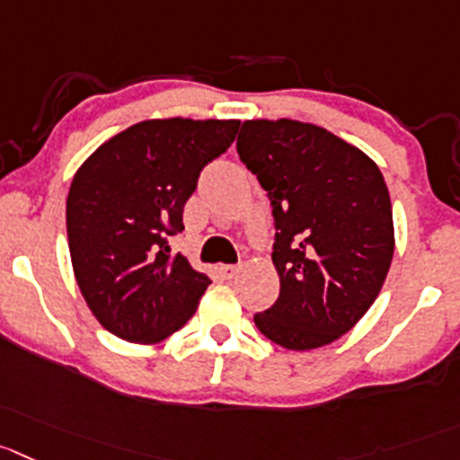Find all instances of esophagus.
I'll use <instances>...</instances> for the list:
<instances>
[{
	"label": "esophagus",
	"mask_w": 460,
	"mask_h": 460,
	"mask_svg": "<svg viewBox=\"0 0 460 460\" xmlns=\"http://www.w3.org/2000/svg\"><path fill=\"white\" fill-rule=\"evenodd\" d=\"M239 270H242V266H239V264H226V266H221V273L226 275L227 279L237 278V273H239Z\"/></svg>",
	"instance_id": "1"
}]
</instances>
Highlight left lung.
<instances>
[{
  "label": "left lung",
  "mask_w": 460,
  "mask_h": 460,
  "mask_svg": "<svg viewBox=\"0 0 460 460\" xmlns=\"http://www.w3.org/2000/svg\"><path fill=\"white\" fill-rule=\"evenodd\" d=\"M237 151L269 191L279 296L255 314L266 339L287 349L334 343L373 307L395 227L382 172L361 148L298 119H248Z\"/></svg>",
  "instance_id": "1"
}]
</instances>
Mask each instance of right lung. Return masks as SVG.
I'll return each instance as SVG.
<instances>
[{"mask_svg":"<svg viewBox=\"0 0 460 460\" xmlns=\"http://www.w3.org/2000/svg\"><path fill=\"white\" fill-rule=\"evenodd\" d=\"M239 119H146L96 148L74 173L67 242L74 278L94 318L128 343L181 330L212 279L169 255L200 172L221 155Z\"/></svg>","mask_w":460,"mask_h":460,"instance_id":"add662e5","label":"right lung"}]
</instances>
